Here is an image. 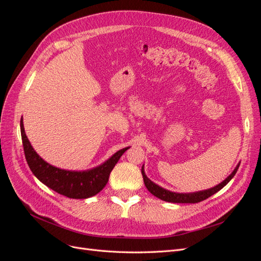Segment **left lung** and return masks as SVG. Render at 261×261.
Instances as JSON below:
<instances>
[{
  "label": "left lung",
  "instance_id": "1",
  "mask_svg": "<svg viewBox=\"0 0 261 261\" xmlns=\"http://www.w3.org/2000/svg\"><path fill=\"white\" fill-rule=\"evenodd\" d=\"M240 167V163L236 165V168L234 169V171L231 173L230 175H228L222 183H220L219 185L206 189V191H200V192H196V193H188V194H181V193H174V192H170L168 189H164L162 187H160L159 185L154 184L152 180H150L144 170V167L141 168V174H143L144 177V183L147 187L148 191L151 193L153 196L158 197V198L164 200V201H168V202H176V203H196V202H200L204 199L209 198L210 196L215 195L216 193H218L220 189H222L228 181H230L234 175L235 173L238 172Z\"/></svg>",
  "mask_w": 261,
  "mask_h": 261
}]
</instances>
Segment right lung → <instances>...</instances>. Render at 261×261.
I'll return each instance as SVG.
<instances>
[{"label": "right lung", "mask_w": 261, "mask_h": 261, "mask_svg": "<svg viewBox=\"0 0 261 261\" xmlns=\"http://www.w3.org/2000/svg\"><path fill=\"white\" fill-rule=\"evenodd\" d=\"M20 133L23 152L34 175L54 192L74 199L89 198L101 192L107 185L110 173L115 164L129 148L126 147L118 150L110 159L97 168L87 171H68L53 167L35 151L25 134L22 117L20 120Z\"/></svg>", "instance_id": "add662e5"}]
</instances>
